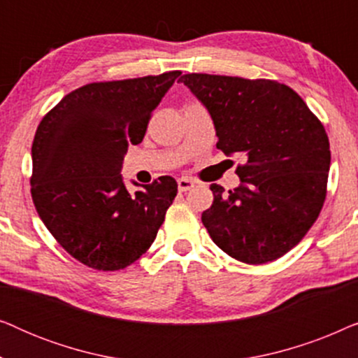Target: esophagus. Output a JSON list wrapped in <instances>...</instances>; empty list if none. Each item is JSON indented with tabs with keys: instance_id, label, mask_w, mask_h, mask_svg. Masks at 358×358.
<instances>
[{
	"instance_id": "1",
	"label": "esophagus",
	"mask_w": 358,
	"mask_h": 358,
	"mask_svg": "<svg viewBox=\"0 0 358 358\" xmlns=\"http://www.w3.org/2000/svg\"><path fill=\"white\" fill-rule=\"evenodd\" d=\"M195 185V182L192 179H189V178H180V179H178V189H179V192H187V190H190Z\"/></svg>"
}]
</instances>
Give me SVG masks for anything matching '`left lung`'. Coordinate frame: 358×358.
Returning <instances> with one entry per match:
<instances>
[{"mask_svg":"<svg viewBox=\"0 0 358 358\" xmlns=\"http://www.w3.org/2000/svg\"><path fill=\"white\" fill-rule=\"evenodd\" d=\"M180 83L202 102L217 148L241 155V184H212L202 222L217 246L246 264L282 257L316 222L331 166L326 130L292 87L271 80L190 73Z\"/></svg>","mask_w":358,"mask_h":358,"instance_id":"obj_1","label":"left lung"}]
</instances>
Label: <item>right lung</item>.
Returning a JSON list of instances; mask_svg holds the SVG:
<instances>
[{"label": "right lung", "mask_w": 358, "mask_h": 358, "mask_svg": "<svg viewBox=\"0 0 358 358\" xmlns=\"http://www.w3.org/2000/svg\"><path fill=\"white\" fill-rule=\"evenodd\" d=\"M179 76L91 83L63 97L37 127L34 205L60 246L87 267L130 266L164 222L178 182L161 176L130 194L120 171L129 145L141 143L151 112Z\"/></svg>", "instance_id": "1"}]
</instances>
